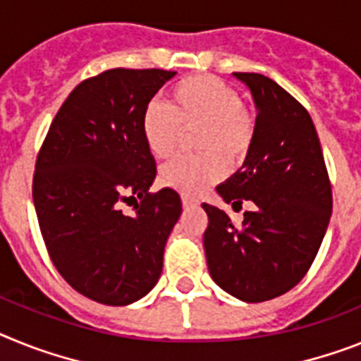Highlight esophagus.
<instances>
[{
  "instance_id": "34e87169",
  "label": "esophagus",
  "mask_w": 361,
  "mask_h": 361,
  "mask_svg": "<svg viewBox=\"0 0 361 361\" xmlns=\"http://www.w3.org/2000/svg\"><path fill=\"white\" fill-rule=\"evenodd\" d=\"M181 203H183L185 209H190V207H198L200 202L196 198H190V196H187V194H183L181 196Z\"/></svg>"
}]
</instances>
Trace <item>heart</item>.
I'll use <instances>...</instances> for the list:
<instances>
[{
  "instance_id": "1",
  "label": "heart",
  "mask_w": 361,
  "mask_h": 361,
  "mask_svg": "<svg viewBox=\"0 0 361 361\" xmlns=\"http://www.w3.org/2000/svg\"><path fill=\"white\" fill-rule=\"evenodd\" d=\"M194 127H200L198 147L205 154L172 159L159 172L163 185L185 194L216 183L225 171L221 159L228 165L243 161L255 140V118L241 106L238 90L214 76L185 78L172 87L167 105L152 102L143 112V140L158 159L174 152L181 128Z\"/></svg>"
}]
</instances>
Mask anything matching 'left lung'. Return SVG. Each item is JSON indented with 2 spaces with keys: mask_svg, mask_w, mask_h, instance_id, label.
I'll use <instances>...</instances> for the list:
<instances>
[{
  "mask_svg": "<svg viewBox=\"0 0 361 361\" xmlns=\"http://www.w3.org/2000/svg\"><path fill=\"white\" fill-rule=\"evenodd\" d=\"M256 106L255 140L240 171L216 187L233 209L252 203L234 225L203 203L207 267L218 287L241 302L281 296L300 283L327 233L332 192L309 112L271 78L234 72Z\"/></svg>",
  "mask_w": 361,
  "mask_h": 361,
  "instance_id": "obj_1",
  "label": "left lung"
}]
</instances>
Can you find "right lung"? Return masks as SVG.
Instances as JSON below:
<instances>
[{
	"label": "right lung",
	"instance_id": "add662e5",
	"mask_svg": "<svg viewBox=\"0 0 361 361\" xmlns=\"http://www.w3.org/2000/svg\"><path fill=\"white\" fill-rule=\"evenodd\" d=\"M176 72L112 68L85 80L56 114L36 161L32 200L50 259L72 289L103 305L152 290L181 214L176 190L150 194L156 161L142 133L150 99ZM140 200L134 216L121 201Z\"/></svg>",
	"mask_w": 361,
	"mask_h": 361
}]
</instances>
